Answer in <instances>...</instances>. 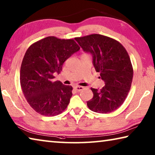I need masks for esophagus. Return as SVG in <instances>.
<instances>
[{"mask_svg": "<svg viewBox=\"0 0 155 155\" xmlns=\"http://www.w3.org/2000/svg\"><path fill=\"white\" fill-rule=\"evenodd\" d=\"M83 89H84V87H82V86H76V87H74V90L77 91H82Z\"/></svg>", "mask_w": 155, "mask_h": 155, "instance_id": "obj_1", "label": "esophagus"}]
</instances>
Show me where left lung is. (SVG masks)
I'll return each instance as SVG.
<instances>
[{"label":"left lung","mask_w":155,"mask_h":155,"mask_svg":"<svg viewBox=\"0 0 155 155\" xmlns=\"http://www.w3.org/2000/svg\"><path fill=\"white\" fill-rule=\"evenodd\" d=\"M84 51L93 57V65L105 85L91 88L94 96L87 101L89 109L100 114L117 109L127 98L131 87L133 69L127 50L119 41L100 34L75 38Z\"/></svg>","instance_id":"8db88e82"}]
</instances>
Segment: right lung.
<instances>
[{
	"mask_svg": "<svg viewBox=\"0 0 155 155\" xmlns=\"http://www.w3.org/2000/svg\"><path fill=\"white\" fill-rule=\"evenodd\" d=\"M73 40L49 36L28 47L22 59L20 81L28 103L45 116L59 115L67 108L72 96V87L53 81L54 73L59 74L64 63L79 51Z\"/></svg>",
	"mask_w": 155,
	"mask_h": 155,
	"instance_id": "1",
	"label": "right lung"
}]
</instances>
